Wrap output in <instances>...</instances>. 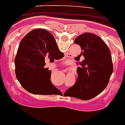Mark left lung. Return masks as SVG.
<instances>
[{
	"mask_svg": "<svg viewBox=\"0 0 125 125\" xmlns=\"http://www.w3.org/2000/svg\"><path fill=\"white\" fill-rule=\"evenodd\" d=\"M75 43L81 47L80 57L85 59L79 62L77 68L78 78L75 85L67 90L66 96L90 100L103 92L107 86L113 72V63L110 49L98 36L85 33L75 39Z\"/></svg>",
	"mask_w": 125,
	"mask_h": 125,
	"instance_id": "8db88e82",
	"label": "left lung"
}]
</instances>
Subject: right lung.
<instances>
[{"mask_svg": "<svg viewBox=\"0 0 125 125\" xmlns=\"http://www.w3.org/2000/svg\"><path fill=\"white\" fill-rule=\"evenodd\" d=\"M54 37L44 29H35L21 40L15 57V75L22 87L35 95H58L61 92L50 81L45 62L62 58Z\"/></svg>", "mask_w": 125, "mask_h": 125, "instance_id": "1", "label": "right lung"}]
</instances>
